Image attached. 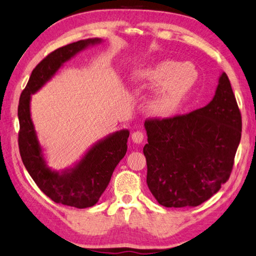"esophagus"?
<instances>
[{"label":"esophagus","instance_id":"1","mask_svg":"<svg viewBox=\"0 0 256 256\" xmlns=\"http://www.w3.org/2000/svg\"><path fill=\"white\" fill-rule=\"evenodd\" d=\"M130 138H132L133 142H135V144H140L142 140H144V134H142L140 130H136V132H134L132 136H130Z\"/></svg>","mask_w":256,"mask_h":256}]
</instances>
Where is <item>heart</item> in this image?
<instances>
[{
	"instance_id": "obj_1",
	"label": "heart",
	"mask_w": 256,
	"mask_h": 256,
	"mask_svg": "<svg viewBox=\"0 0 256 256\" xmlns=\"http://www.w3.org/2000/svg\"><path fill=\"white\" fill-rule=\"evenodd\" d=\"M198 78L192 63H178L164 60L134 70V82L157 85L145 102V110L154 118H168L174 114L186 102Z\"/></svg>"
}]
</instances>
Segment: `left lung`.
Returning a JSON list of instances; mask_svg holds the SVG:
<instances>
[{"mask_svg":"<svg viewBox=\"0 0 256 256\" xmlns=\"http://www.w3.org/2000/svg\"><path fill=\"white\" fill-rule=\"evenodd\" d=\"M147 186L164 207H195L229 179L241 140L240 110L227 74L208 104L186 116L145 121Z\"/></svg>","mask_w":256,"mask_h":256,"instance_id":"left-lung-1","label":"left lung"}]
</instances>
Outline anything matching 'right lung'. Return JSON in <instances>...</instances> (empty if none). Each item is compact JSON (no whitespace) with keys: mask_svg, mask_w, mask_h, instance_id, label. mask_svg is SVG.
Instances as JSON below:
<instances>
[{"mask_svg":"<svg viewBox=\"0 0 256 256\" xmlns=\"http://www.w3.org/2000/svg\"><path fill=\"white\" fill-rule=\"evenodd\" d=\"M102 41L101 38L80 40L50 53L32 70L18 104V145L24 166L38 188L53 202L76 208L92 207L99 200L118 164L126 156L130 130L123 128L106 135L89 147L73 166L54 170L48 166L44 150L34 126L32 94L50 82L64 63Z\"/></svg>","mask_w":256,"mask_h":256,"instance_id":"add662e5","label":"right lung"}]
</instances>
